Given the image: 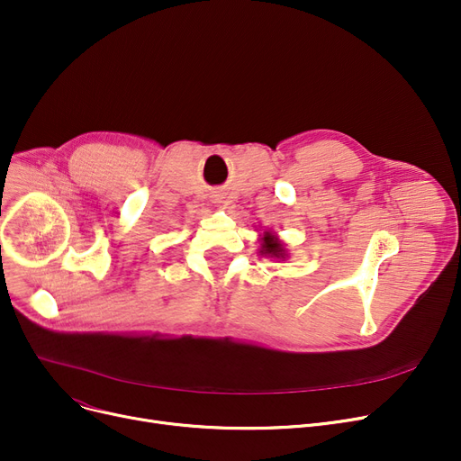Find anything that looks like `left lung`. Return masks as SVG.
Instances as JSON below:
<instances>
[{"label":"left lung","mask_w":461,"mask_h":461,"mask_svg":"<svg viewBox=\"0 0 461 461\" xmlns=\"http://www.w3.org/2000/svg\"><path fill=\"white\" fill-rule=\"evenodd\" d=\"M265 256H276V258H282V245H280V240L276 239V237H273V235H267V237H263V250H261Z\"/></svg>","instance_id":"8db88e82"}]
</instances>
